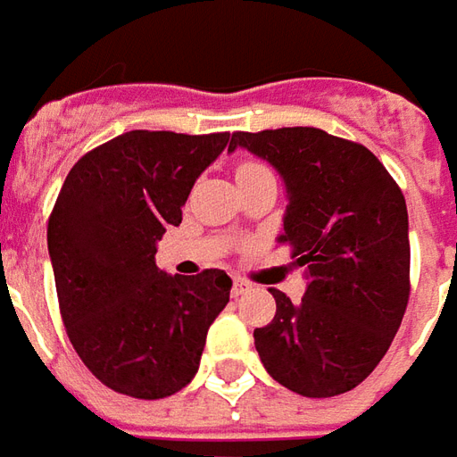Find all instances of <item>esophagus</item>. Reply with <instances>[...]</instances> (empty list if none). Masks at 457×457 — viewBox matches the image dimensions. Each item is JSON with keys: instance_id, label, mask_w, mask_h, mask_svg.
I'll return each instance as SVG.
<instances>
[{"instance_id": "34e87169", "label": "esophagus", "mask_w": 457, "mask_h": 457, "mask_svg": "<svg viewBox=\"0 0 457 457\" xmlns=\"http://www.w3.org/2000/svg\"><path fill=\"white\" fill-rule=\"evenodd\" d=\"M248 290H251V286H248L245 280H241V278H238V280H234V287H231V295L238 297V295H244V293H248Z\"/></svg>"}]
</instances>
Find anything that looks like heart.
I'll return each instance as SVG.
<instances>
[{
    "mask_svg": "<svg viewBox=\"0 0 457 457\" xmlns=\"http://www.w3.org/2000/svg\"><path fill=\"white\" fill-rule=\"evenodd\" d=\"M253 170H263L261 164H244L241 170H238V174H245V171H253Z\"/></svg>",
    "mask_w": 457,
    "mask_h": 457,
    "instance_id": "b5f03b06",
    "label": "heart"
}]
</instances>
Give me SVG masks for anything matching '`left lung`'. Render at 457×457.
Segmentation results:
<instances>
[{"instance_id":"8db88e82","label":"left lung","mask_w":457,"mask_h":457,"mask_svg":"<svg viewBox=\"0 0 457 457\" xmlns=\"http://www.w3.org/2000/svg\"><path fill=\"white\" fill-rule=\"evenodd\" d=\"M265 160L286 184L278 244L305 265V297L280 290L253 332L265 371L307 399L359 386L386 354L409 303V212L384 164L317 128L234 132L231 147Z\"/></svg>"}]
</instances>
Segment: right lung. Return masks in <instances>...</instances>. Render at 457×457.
I'll use <instances>...</instances> for the list:
<instances>
[{
	"mask_svg": "<svg viewBox=\"0 0 457 457\" xmlns=\"http://www.w3.org/2000/svg\"><path fill=\"white\" fill-rule=\"evenodd\" d=\"M228 142V132H125L83 154L61 187L48 219L61 317L83 364L118 394L164 399L199 371L234 283L219 268L164 273L154 253Z\"/></svg>",
	"mask_w": 457,
	"mask_h": 457,
	"instance_id": "right-lung-1",
	"label": "right lung"
}]
</instances>
